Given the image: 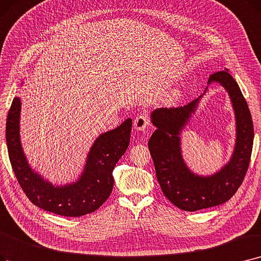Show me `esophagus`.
I'll list each match as a JSON object with an SVG mask.
<instances>
[{"label": "esophagus", "mask_w": 261, "mask_h": 261, "mask_svg": "<svg viewBox=\"0 0 261 261\" xmlns=\"http://www.w3.org/2000/svg\"><path fill=\"white\" fill-rule=\"evenodd\" d=\"M149 120L144 115H139L134 118L133 121V127L137 131H144L146 128L149 127Z\"/></svg>", "instance_id": "obj_1"}]
</instances>
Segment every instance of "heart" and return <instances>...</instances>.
I'll use <instances>...</instances> for the list:
<instances>
[{
    "label": "heart",
    "instance_id": "1",
    "mask_svg": "<svg viewBox=\"0 0 261 261\" xmlns=\"http://www.w3.org/2000/svg\"><path fill=\"white\" fill-rule=\"evenodd\" d=\"M180 96H181V94H180V92L179 90H174V92L169 95V102H177V101L179 100V98H180Z\"/></svg>",
    "mask_w": 261,
    "mask_h": 261
}]
</instances>
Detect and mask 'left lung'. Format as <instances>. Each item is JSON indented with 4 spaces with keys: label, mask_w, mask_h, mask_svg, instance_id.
<instances>
[{
    "label": "left lung",
    "mask_w": 261,
    "mask_h": 261,
    "mask_svg": "<svg viewBox=\"0 0 261 261\" xmlns=\"http://www.w3.org/2000/svg\"><path fill=\"white\" fill-rule=\"evenodd\" d=\"M219 83L228 93L236 118V143L229 161L210 176L193 173L181 152V132L205 92L189 105L174 109H156L150 118L156 130L148 142L155 175L165 197L185 211H197L222 205L229 200L241 186L250 164L254 126L250 109L241 89L228 69L210 75L208 85Z\"/></svg>",
    "instance_id": "left-lung-1"
}]
</instances>
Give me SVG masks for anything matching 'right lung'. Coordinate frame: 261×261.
<instances>
[{
	"label": "right lung",
	"mask_w": 261,
	"mask_h": 261,
	"mask_svg": "<svg viewBox=\"0 0 261 261\" xmlns=\"http://www.w3.org/2000/svg\"><path fill=\"white\" fill-rule=\"evenodd\" d=\"M21 99L15 97L6 121L9 160L22 190L34 205L64 217H82L96 211L114 186L113 169L130 143L132 119L100 134L88 151L83 171L73 182L55 186L31 167L20 141Z\"/></svg>",
	"instance_id": "right-lung-1"
}]
</instances>
